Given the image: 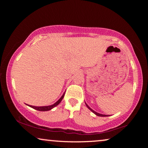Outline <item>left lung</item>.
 I'll list each match as a JSON object with an SVG mask.
<instances>
[{
  "label": "left lung",
  "mask_w": 148,
  "mask_h": 148,
  "mask_svg": "<svg viewBox=\"0 0 148 148\" xmlns=\"http://www.w3.org/2000/svg\"><path fill=\"white\" fill-rule=\"evenodd\" d=\"M86 106H87V107L88 108L91 110V111L92 112H93V113L95 114H96L97 116H101V117H106V116H107V115H103V114H99V113H97V112H95L94 110H92L91 108H90L88 105H87L86 103Z\"/></svg>",
  "instance_id": "8db88e82"
}]
</instances>
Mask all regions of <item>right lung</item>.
I'll return each instance as SVG.
<instances>
[{
    "mask_svg": "<svg viewBox=\"0 0 148 148\" xmlns=\"http://www.w3.org/2000/svg\"><path fill=\"white\" fill-rule=\"evenodd\" d=\"M64 93H65V92H64ZM64 93L62 95V96L58 100V101H57L56 102V103L53 104V105H51V106H31V105H29V106L30 107L32 108L35 109V110H38V111H48V110H50L51 109L57 106V105H58L60 103V102H61L62 99H63V97L64 96Z\"/></svg>",
    "mask_w": 148,
    "mask_h": 148,
    "instance_id": "right-lung-1",
    "label": "right lung"
}]
</instances>
